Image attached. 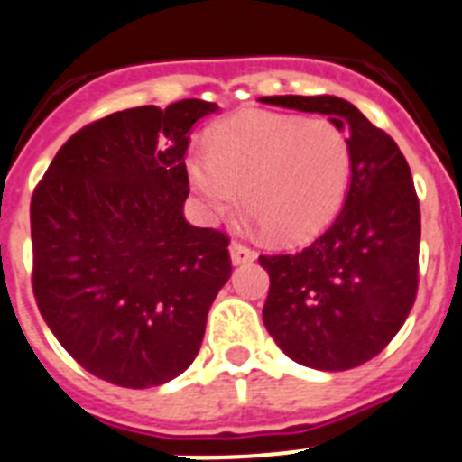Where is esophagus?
I'll list each match as a JSON object with an SVG mask.
<instances>
[{
  "instance_id": "1",
  "label": "esophagus",
  "mask_w": 462,
  "mask_h": 462,
  "mask_svg": "<svg viewBox=\"0 0 462 462\" xmlns=\"http://www.w3.org/2000/svg\"><path fill=\"white\" fill-rule=\"evenodd\" d=\"M230 257H232V264H248V262L255 260V253H253L248 246H244V244H239V241H232Z\"/></svg>"
}]
</instances>
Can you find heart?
<instances>
[{"instance_id": "b5f03b06", "label": "heart", "mask_w": 462, "mask_h": 462, "mask_svg": "<svg viewBox=\"0 0 462 462\" xmlns=\"http://www.w3.org/2000/svg\"><path fill=\"white\" fill-rule=\"evenodd\" d=\"M186 174L209 218L226 214L239 189L244 209L273 239L299 241L343 205L352 149L329 119L251 110L218 124L207 149H190Z\"/></svg>"}]
</instances>
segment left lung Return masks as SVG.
Returning <instances> with one entry per match:
<instances>
[{
    "label": "left lung",
    "instance_id": "8db88e82",
    "mask_svg": "<svg viewBox=\"0 0 462 462\" xmlns=\"http://www.w3.org/2000/svg\"><path fill=\"white\" fill-rule=\"evenodd\" d=\"M327 115L347 131L350 189L329 230L288 255H260L269 273L264 327L315 371H350L384 350L414 306L421 214L398 144L338 97H262Z\"/></svg>",
    "mask_w": 462,
    "mask_h": 462
}]
</instances>
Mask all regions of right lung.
Returning a JSON list of instances; mask_svg holds the SVG:
<instances>
[{
    "mask_svg": "<svg viewBox=\"0 0 462 462\" xmlns=\"http://www.w3.org/2000/svg\"><path fill=\"white\" fill-rule=\"evenodd\" d=\"M216 103L131 107L78 131L32 198L34 297L91 375L126 389L193 364L232 273L223 232L184 218L186 149Z\"/></svg>",
    "mask_w": 462,
    "mask_h": 462,
    "instance_id": "right-lung-1",
    "label": "right lung"
}]
</instances>
